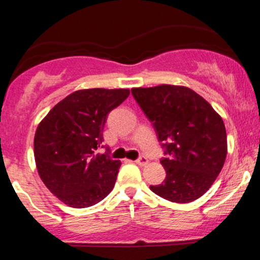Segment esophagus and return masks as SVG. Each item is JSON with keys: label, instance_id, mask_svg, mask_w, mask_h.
I'll return each instance as SVG.
<instances>
[{"label": "esophagus", "instance_id": "1", "mask_svg": "<svg viewBox=\"0 0 260 260\" xmlns=\"http://www.w3.org/2000/svg\"><path fill=\"white\" fill-rule=\"evenodd\" d=\"M136 162L138 164L139 166H144V165H147V164H148V159L145 156H139L138 159L136 160Z\"/></svg>", "mask_w": 260, "mask_h": 260}]
</instances>
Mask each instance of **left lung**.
Here are the masks:
<instances>
[{
  "label": "left lung",
  "instance_id": "left-lung-1",
  "mask_svg": "<svg viewBox=\"0 0 260 260\" xmlns=\"http://www.w3.org/2000/svg\"><path fill=\"white\" fill-rule=\"evenodd\" d=\"M132 95L165 149L166 157L160 161L166 170L165 181L150 189L174 203L198 199L225 164L228 137L222 118L207 100L186 86L133 88Z\"/></svg>",
  "mask_w": 260,
  "mask_h": 260
}]
</instances>
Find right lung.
I'll list each match as a JSON object with an SVG mask.
<instances>
[{
  "instance_id": "obj_1",
  "label": "right lung",
  "mask_w": 260,
  "mask_h": 260,
  "mask_svg": "<svg viewBox=\"0 0 260 260\" xmlns=\"http://www.w3.org/2000/svg\"><path fill=\"white\" fill-rule=\"evenodd\" d=\"M129 95L128 89H83L59 101L39 123L34 156L39 176L61 202L88 208L115 186L120 160L103 148L107 115Z\"/></svg>"
}]
</instances>
